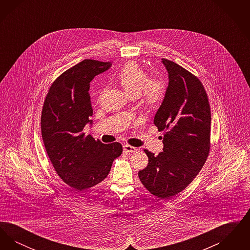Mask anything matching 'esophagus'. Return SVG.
<instances>
[{"instance_id":"1","label":"esophagus","mask_w":250,"mask_h":250,"mask_svg":"<svg viewBox=\"0 0 250 250\" xmlns=\"http://www.w3.org/2000/svg\"><path fill=\"white\" fill-rule=\"evenodd\" d=\"M124 150H125L126 153H134V152H136L138 149H137L136 147L131 146L129 144H125V145H124Z\"/></svg>"}]
</instances>
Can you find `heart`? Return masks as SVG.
Returning <instances> with one entry per match:
<instances>
[{
    "instance_id": "b5f03b06",
    "label": "heart",
    "mask_w": 250,
    "mask_h": 250,
    "mask_svg": "<svg viewBox=\"0 0 250 250\" xmlns=\"http://www.w3.org/2000/svg\"><path fill=\"white\" fill-rule=\"evenodd\" d=\"M118 81L132 98L142 96L143 104L149 108L158 107L166 95V86L161 80L149 79L147 73L136 63L128 62L119 73Z\"/></svg>"
}]
</instances>
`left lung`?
<instances>
[{"label": "left lung", "mask_w": 250, "mask_h": 250, "mask_svg": "<svg viewBox=\"0 0 250 250\" xmlns=\"http://www.w3.org/2000/svg\"><path fill=\"white\" fill-rule=\"evenodd\" d=\"M168 85L154 124L165 131L163 152L144 150L149 163L139 178L150 193L170 199L198 175L210 152L211 110L201 81L176 62L162 59Z\"/></svg>", "instance_id": "obj_1"}]
</instances>
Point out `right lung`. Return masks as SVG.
<instances>
[{
  "label": "right lung",
  "mask_w": 250,
  "mask_h": 250,
  "mask_svg": "<svg viewBox=\"0 0 250 250\" xmlns=\"http://www.w3.org/2000/svg\"><path fill=\"white\" fill-rule=\"evenodd\" d=\"M110 66V62L83 60L60 75L44 101L41 132L47 154L60 178L76 190L102 182L123 152L121 143L104 144L83 132L92 124L90 83Z\"/></svg>",
  "instance_id": "right-lung-1"
}]
</instances>
